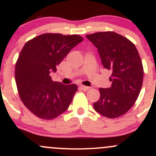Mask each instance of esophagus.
I'll use <instances>...</instances> for the list:
<instances>
[{
    "mask_svg": "<svg viewBox=\"0 0 156 156\" xmlns=\"http://www.w3.org/2000/svg\"><path fill=\"white\" fill-rule=\"evenodd\" d=\"M80 87H81V89L84 91H87L88 90L90 89V87H87V86H84V85H81Z\"/></svg>",
    "mask_w": 156,
    "mask_h": 156,
    "instance_id": "obj_1",
    "label": "esophagus"
}]
</instances>
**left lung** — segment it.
<instances>
[{
  "label": "left lung",
  "instance_id": "8db88e82",
  "mask_svg": "<svg viewBox=\"0 0 156 156\" xmlns=\"http://www.w3.org/2000/svg\"><path fill=\"white\" fill-rule=\"evenodd\" d=\"M86 37L98 50L103 67L112 71L111 87L100 88L94 109L108 119L120 117L134 105L142 87L144 67L139 53L130 40L114 31Z\"/></svg>",
  "mask_w": 156,
  "mask_h": 156
}]
</instances>
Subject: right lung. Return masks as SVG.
<instances>
[{
	"mask_svg": "<svg viewBox=\"0 0 156 156\" xmlns=\"http://www.w3.org/2000/svg\"><path fill=\"white\" fill-rule=\"evenodd\" d=\"M82 41L78 34L46 33L29 40L22 49L16 62V83L22 102L35 116L50 120L69 108L78 87L53 81L50 73Z\"/></svg>",
	"mask_w": 156,
	"mask_h": 156,
	"instance_id": "obj_1",
	"label": "right lung"
}]
</instances>
